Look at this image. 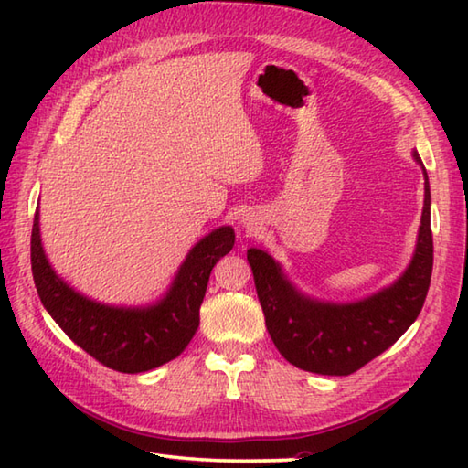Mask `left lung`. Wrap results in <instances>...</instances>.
Instances as JSON below:
<instances>
[{"label": "left lung", "instance_id": "left-lung-1", "mask_svg": "<svg viewBox=\"0 0 468 468\" xmlns=\"http://www.w3.org/2000/svg\"><path fill=\"white\" fill-rule=\"evenodd\" d=\"M416 163L422 166L419 153ZM424 171V166H422ZM431 185L424 171V207L410 265L392 285L352 303L317 302L295 290L273 257L251 247L255 290L277 350L302 370L347 376L386 352L419 317L432 275Z\"/></svg>", "mask_w": 468, "mask_h": 468}]
</instances>
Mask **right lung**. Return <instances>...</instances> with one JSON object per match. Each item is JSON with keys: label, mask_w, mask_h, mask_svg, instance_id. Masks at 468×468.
Wrapping results in <instances>:
<instances>
[{"label": "right lung", "mask_w": 468, "mask_h": 468, "mask_svg": "<svg viewBox=\"0 0 468 468\" xmlns=\"http://www.w3.org/2000/svg\"><path fill=\"white\" fill-rule=\"evenodd\" d=\"M233 245V229L218 227L188 251L163 300L148 307L104 305L88 300L56 275L39 239L36 208L32 273L39 300L69 340L106 367L138 374L175 360L193 340L208 275Z\"/></svg>", "instance_id": "add662e5"}]
</instances>
